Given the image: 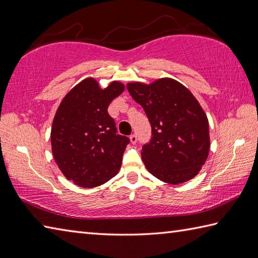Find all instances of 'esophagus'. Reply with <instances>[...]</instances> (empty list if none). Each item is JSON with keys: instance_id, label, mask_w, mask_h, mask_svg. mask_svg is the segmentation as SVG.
I'll return each instance as SVG.
<instances>
[{"instance_id": "obj_1", "label": "esophagus", "mask_w": 258, "mask_h": 258, "mask_svg": "<svg viewBox=\"0 0 258 258\" xmlns=\"http://www.w3.org/2000/svg\"><path fill=\"white\" fill-rule=\"evenodd\" d=\"M130 141H131V143H132V144H135L136 142H138V136H136L135 134H132L130 136Z\"/></svg>"}]
</instances>
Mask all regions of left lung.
Returning <instances> with one entry per match:
<instances>
[{
  "instance_id": "8db88e82",
  "label": "left lung",
  "mask_w": 258,
  "mask_h": 258,
  "mask_svg": "<svg viewBox=\"0 0 258 258\" xmlns=\"http://www.w3.org/2000/svg\"><path fill=\"white\" fill-rule=\"evenodd\" d=\"M126 87L151 123L152 139L141 153L147 171L175 185L195 177L210 152L208 119L199 101L168 78L151 84L133 82Z\"/></svg>"
}]
</instances>
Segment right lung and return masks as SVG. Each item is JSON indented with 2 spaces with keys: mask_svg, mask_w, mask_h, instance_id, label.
<instances>
[{
  "mask_svg": "<svg viewBox=\"0 0 258 258\" xmlns=\"http://www.w3.org/2000/svg\"><path fill=\"white\" fill-rule=\"evenodd\" d=\"M124 89L117 81L101 89L87 78L59 104L51 130L53 157L64 176L80 187H96L119 171L130 139L117 134L107 108Z\"/></svg>",
  "mask_w": 258,
  "mask_h": 258,
  "instance_id": "right-lung-1",
  "label": "right lung"
}]
</instances>
